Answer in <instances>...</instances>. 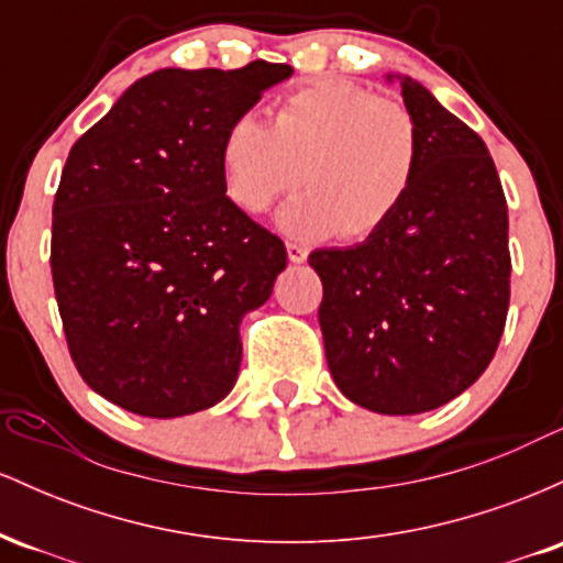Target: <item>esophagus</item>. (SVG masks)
<instances>
[{"mask_svg":"<svg viewBox=\"0 0 563 563\" xmlns=\"http://www.w3.org/2000/svg\"><path fill=\"white\" fill-rule=\"evenodd\" d=\"M286 249H288V260L294 262V264H301V262H307V254H309V251L303 249V245H299V243H288Z\"/></svg>","mask_w":563,"mask_h":563,"instance_id":"esophagus-1","label":"esophagus"}]
</instances>
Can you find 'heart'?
I'll list each match as a JSON object with an SVG mask.
<instances>
[{
  "label": "heart",
  "mask_w": 563,
  "mask_h": 563,
  "mask_svg": "<svg viewBox=\"0 0 563 563\" xmlns=\"http://www.w3.org/2000/svg\"><path fill=\"white\" fill-rule=\"evenodd\" d=\"M423 161L421 124L405 102L357 81L328 79L277 100L269 124L243 113L224 132V192L245 214H264L296 183L277 224L290 238L378 235L410 198Z\"/></svg>",
  "instance_id": "heart-1"
}]
</instances>
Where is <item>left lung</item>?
<instances>
[{
    "label": "left lung",
    "instance_id": "8db88e82",
    "mask_svg": "<svg viewBox=\"0 0 563 563\" xmlns=\"http://www.w3.org/2000/svg\"><path fill=\"white\" fill-rule=\"evenodd\" d=\"M399 81L421 124L410 198L378 235L318 249L320 331L344 397L416 416L463 394L493 363L508 318V206L487 145L423 84Z\"/></svg>",
    "mask_w": 563,
    "mask_h": 563
}]
</instances>
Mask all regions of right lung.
<instances>
[{
	"label": "right lung",
	"instance_id": "1",
	"mask_svg": "<svg viewBox=\"0 0 563 563\" xmlns=\"http://www.w3.org/2000/svg\"><path fill=\"white\" fill-rule=\"evenodd\" d=\"M290 74L267 60L156 70L70 147L49 267L70 360L108 402L177 418L235 386L238 325L288 254L224 196L219 145Z\"/></svg>",
	"mask_w": 563,
	"mask_h": 563
}]
</instances>
